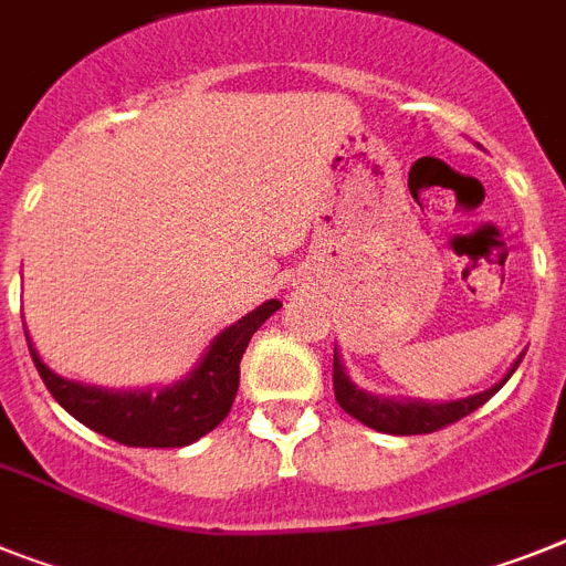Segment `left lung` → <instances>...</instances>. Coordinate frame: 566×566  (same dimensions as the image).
I'll return each instance as SVG.
<instances>
[{"instance_id":"8db88e82","label":"left lung","mask_w":566,"mask_h":566,"mask_svg":"<svg viewBox=\"0 0 566 566\" xmlns=\"http://www.w3.org/2000/svg\"><path fill=\"white\" fill-rule=\"evenodd\" d=\"M524 359V354H521ZM517 359V363H521ZM517 363L512 365V371L506 374V379L515 374ZM503 379V382H506ZM501 382V386H503ZM501 386L489 388L483 394H474V397H467V400L458 402H400V400H379V397H371V394L359 391V388L350 382V377L342 368L339 354L334 350V394L336 402H339L350 417H356L365 426H371L377 431H386V434H431V431H440L452 422L463 420L467 415L478 411L483 402L492 397Z\"/></svg>"}]
</instances>
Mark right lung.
I'll return each mask as SVG.
<instances>
[{
	"mask_svg": "<svg viewBox=\"0 0 566 566\" xmlns=\"http://www.w3.org/2000/svg\"><path fill=\"white\" fill-rule=\"evenodd\" d=\"M282 307L279 298H270L244 319L230 325L224 334L212 342V348L201 365L180 379L178 386L164 391H99L92 386H80L56 377L49 365L42 363L33 345L31 359L40 371L42 382L71 417H77L97 434L114 443L140 446V449H178L195 443L198 437L212 431L218 422L230 415L235 391H239L241 356H244L250 336Z\"/></svg>",
	"mask_w": 566,
	"mask_h": 566,
	"instance_id": "1",
	"label": "right lung"
}]
</instances>
